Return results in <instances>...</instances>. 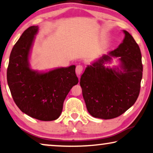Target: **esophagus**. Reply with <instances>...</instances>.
I'll use <instances>...</instances> for the list:
<instances>
[{
	"label": "esophagus",
	"instance_id": "34e87169",
	"mask_svg": "<svg viewBox=\"0 0 153 153\" xmlns=\"http://www.w3.org/2000/svg\"><path fill=\"white\" fill-rule=\"evenodd\" d=\"M83 70V67L81 65H77L76 67V74L77 75H80Z\"/></svg>",
	"mask_w": 153,
	"mask_h": 153
}]
</instances>
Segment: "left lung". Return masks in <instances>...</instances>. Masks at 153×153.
<instances>
[{
    "mask_svg": "<svg viewBox=\"0 0 153 153\" xmlns=\"http://www.w3.org/2000/svg\"><path fill=\"white\" fill-rule=\"evenodd\" d=\"M123 32V43L88 65L81 77L86 108L96 118L110 119L120 116L135 103L140 92L143 74L140 48L127 31ZM112 56L120 57L122 71L104 67Z\"/></svg>",
    "mask_w": 153,
    "mask_h": 153,
    "instance_id": "obj_1",
    "label": "left lung"
}]
</instances>
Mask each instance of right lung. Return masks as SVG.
Listing matches in <instances>:
<instances>
[{"label": "right lung", "mask_w": 153, "mask_h": 153, "mask_svg": "<svg viewBox=\"0 0 153 153\" xmlns=\"http://www.w3.org/2000/svg\"><path fill=\"white\" fill-rule=\"evenodd\" d=\"M38 26L23 33L12 48L7 70V79L12 98L22 112L41 121L58 119L66 96L79 83L75 65L46 73L33 71L28 56Z\"/></svg>", "instance_id": "right-lung-1"}]
</instances>
